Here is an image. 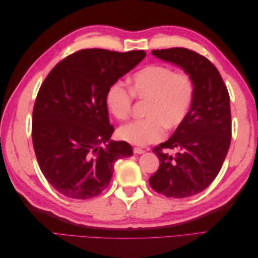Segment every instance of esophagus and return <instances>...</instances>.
<instances>
[{"label": "esophagus", "mask_w": 258, "mask_h": 258, "mask_svg": "<svg viewBox=\"0 0 258 258\" xmlns=\"http://www.w3.org/2000/svg\"><path fill=\"white\" fill-rule=\"evenodd\" d=\"M134 153L135 154H144L145 153V151L144 150H142V148H139V147H135L134 148Z\"/></svg>", "instance_id": "1"}]
</instances>
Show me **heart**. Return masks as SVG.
Listing matches in <instances>:
<instances>
[{
	"instance_id": "heart-1",
	"label": "heart",
	"mask_w": 258,
	"mask_h": 258,
	"mask_svg": "<svg viewBox=\"0 0 258 258\" xmlns=\"http://www.w3.org/2000/svg\"><path fill=\"white\" fill-rule=\"evenodd\" d=\"M195 97V83L186 72H175L162 64H148L138 70L129 88L120 81L113 83L105 95L108 111L118 120L127 119L135 98L148 100L144 119L122 124L117 136L130 144L145 146L165 137L166 128H179L189 114Z\"/></svg>"
}]
</instances>
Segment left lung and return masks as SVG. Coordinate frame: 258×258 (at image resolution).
I'll list each match as a JSON object with an SVG mask.
<instances>
[{"instance_id":"1","label":"left lung","mask_w":258,"mask_h":258,"mask_svg":"<svg viewBox=\"0 0 258 258\" xmlns=\"http://www.w3.org/2000/svg\"><path fill=\"white\" fill-rule=\"evenodd\" d=\"M154 56L184 69L195 83L186 120L167 142L155 146L160 166L150 177L152 188L169 198H186L205 190L220 172L231 141L227 87L209 59L187 48L156 49ZM166 149H176L171 155Z\"/></svg>"}]
</instances>
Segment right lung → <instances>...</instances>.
Here are the masks:
<instances>
[{
    "mask_svg": "<svg viewBox=\"0 0 258 258\" xmlns=\"http://www.w3.org/2000/svg\"><path fill=\"white\" fill-rule=\"evenodd\" d=\"M145 56L144 50L82 49L54 66L41 85L33 107V147L44 176L63 196H98L111 182L114 162L134 154L127 142L108 141L114 126L105 95Z\"/></svg>",
    "mask_w": 258,
    "mask_h": 258,
    "instance_id": "right-lung-1",
    "label": "right lung"
}]
</instances>
